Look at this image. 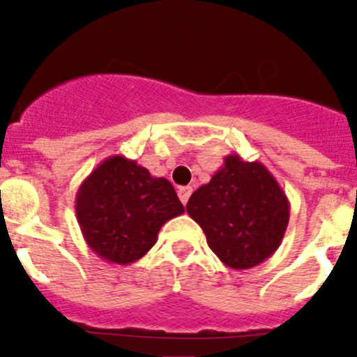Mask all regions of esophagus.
Returning a JSON list of instances; mask_svg holds the SVG:
<instances>
[{"label":"esophagus","mask_w":357,"mask_h":357,"mask_svg":"<svg viewBox=\"0 0 357 357\" xmlns=\"http://www.w3.org/2000/svg\"><path fill=\"white\" fill-rule=\"evenodd\" d=\"M192 192H193L192 186H179V188H178V197H179V200H181L183 204L186 205V202H188L190 195H192Z\"/></svg>","instance_id":"1"}]
</instances>
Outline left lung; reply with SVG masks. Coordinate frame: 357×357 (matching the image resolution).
<instances>
[{
	"label": "left lung",
	"instance_id": "left-lung-1",
	"mask_svg": "<svg viewBox=\"0 0 357 357\" xmlns=\"http://www.w3.org/2000/svg\"><path fill=\"white\" fill-rule=\"evenodd\" d=\"M211 250L231 269H248L271 257L285 236L290 202L264 164L238 153L202 185L186 204Z\"/></svg>",
	"mask_w": 357,
	"mask_h": 357
}]
</instances>
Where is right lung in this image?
<instances>
[{
    "label": "right lung",
    "mask_w": 357,
    "mask_h": 357,
    "mask_svg": "<svg viewBox=\"0 0 357 357\" xmlns=\"http://www.w3.org/2000/svg\"><path fill=\"white\" fill-rule=\"evenodd\" d=\"M185 207L165 178L136 160L105 158L75 193V218L88 247L110 264H131L157 242L169 219Z\"/></svg>",
    "instance_id": "1"
}]
</instances>
